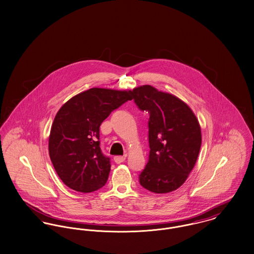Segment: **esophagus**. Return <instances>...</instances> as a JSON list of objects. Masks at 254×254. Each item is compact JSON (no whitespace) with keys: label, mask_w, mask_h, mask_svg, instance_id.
<instances>
[{"label":"esophagus","mask_w":254,"mask_h":254,"mask_svg":"<svg viewBox=\"0 0 254 254\" xmlns=\"http://www.w3.org/2000/svg\"><path fill=\"white\" fill-rule=\"evenodd\" d=\"M125 159H126V155H124V156H116V157L114 158V160H115V162H116L117 164L123 163V162L125 161Z\"/></svg>","instance_id":"34e87169"}]
</instances>
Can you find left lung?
<instances>
[{
    "label": "left lung",
    "mask_w": 254,
    "mask_h": 254,
    "mask_svg": "<svg viewBox=\"0 0 254 254\" xmlns=\"http://www.w3.org/2000/svg\"><path fill=\"white\" fill-rule=\"evenodd\" d=\"M130 93L137 108L149 114L150 151L138 175L139 184L156 193L175 190L186 181L199 154L198 120L184 102L151 85L135 87Z\"/></svg>",
    "instance_id": "obj_1"
}]
</instances>
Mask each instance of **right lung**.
Listing matches in <instances>:
<instances>
[{
	"label": "right lung",
	"instance_id": "1",
	"mask_svg": "<svg viewBox=\"0 0 254 254\" xmlns=\"http://www.w3.org/2000/svg\"><path fill=\"white\" fill-rule=\"evenodd\" d=\"M130 91L93 87L68 100L58 112L49 136L52 164L70 189L91 192L104 186L111 159L100 148L102 122L131 100Z\"/></svg>",
	"mask_w": 254,
	"mask_h": 254
}]
</instances>
